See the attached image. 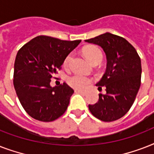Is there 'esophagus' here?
<instances>
[{
  "label": "esophagus",
  "instance_id": "34e87169",
  "mask_svg": "<svg viewBox=\"0 0 154 154\" xmlns=\"http://www.w3.org/2000/svg\"><path fill=\"white\" fill-rule=\"evenodd\" d=\"M75 93H78V94H82L83 95H86L88 93L86 91H83V90H80V89H75Z\"/></svg>",
  "mask_w": 154,
  "mask_h": 154
}]
</instances>
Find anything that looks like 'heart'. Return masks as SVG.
<instances>
[{
    "mask_svg": "<svg viewBox=\"0 0 154 154\" xmlns=\"http://www.w3.org/2000/svg\"><path fill=\"white\" fill-rule=\"evenodd\" d=\"M83 53H84L85 57L88 59L89 62L93 63L94 61H97V60L101 61L102 60V52L98 47H87L83 50ZM72 53H69L65 58L63 65L65 68L69 67L70 60L72 59ZM93 82H94V80H93L92 77H89L88 76H85V75L80 74V73H76V74L72 75L67 79L68 84L70 86L76 89H80V90L86 89L93 83Z\"/></svg>",
    "mask_w": 154,
    "mask_h": 154,
    "instance_id": "b5f03b06",
    "label": "heart"
}]
</instances>
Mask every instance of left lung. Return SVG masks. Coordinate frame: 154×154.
<instances>
[{
  "mask_svg": "<svg viewBox=\"0 0 154 154\" xmlns=\"http://www.w3.org/2000/svg\"><path fill=\"white\" fill-rule=\"evenodd\" d=\"M85 42L101 46L107 58L106 71L97 84L99 91L104 87L106 94H100L98 101L89 105V111L102 122H114L126 114L135 101L141 86V58L125 38L109 32Z\"/></svg>",
  "mask_w": 154,
  "mask_h": 154,
  "instance_id": "obj_1",
  "label": "left lung"
}]
</instances>
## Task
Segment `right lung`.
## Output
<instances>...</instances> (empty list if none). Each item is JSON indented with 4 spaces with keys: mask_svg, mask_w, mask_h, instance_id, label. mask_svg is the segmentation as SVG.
Here are the masks:
<instances>
[{
    "mask_svg": "<svg viewBox=\"0 0 154 154\" xmlns=\"http://www.w3.org/2000/svg\"><path fill=\"white\" fill-rule=\"evenodd\" d=\"M81 42L38 36L19 49L14 63L13 85L30 117L49 122L65 113L74 91L65 82L52 88L50 82L61 69L66 56Z\"/></svg>",
    "mask_w": 154,
    "mask_h": 154,
    "instance_id": "right-lung-1",
    "label": "right lung"
}]
</instances>
